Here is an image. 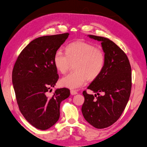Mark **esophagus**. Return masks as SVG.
I'll return each mask as SVG.
<instances>
[{
  "mask_svg": "<svg viewBox=\"0 0 147 147\" xmlns=\"http://www.w3.org/2000/svg\"><path fill=\"white\" fill-rule=\"evenodd\" d=\"M70 93H71V95H76V94H78V93H77L76 91H74V90H71V91H70Z\"/></svg>",
  "mask_w": 147,
  "mask_h": 147,
  "instance_id": "esophagus-1",
  "label": "esophagus"
}]
</instances>
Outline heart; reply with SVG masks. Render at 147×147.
I'll return each mask as SVG.
<instances>
[{"label": "heart", "instance_id": "b5f03b06", "mask_svg": "<svg viewBox=\"0 0 147 147\" xmlns=\"http://www.w3.org/2000/svg\"><path fill=\"white\" fill-rule=\"evenodd\" d=\"M105 56L103 51L86 41L78 40L69 44L66 53L61 49L56 51L53 63L56 69L62 74L67 73L74 65L75 71L60 80V84L66 88L76 90L84 86L87 78L95 79L102 72Z\"/></svg>", "mask_w": 147, "mask_h": 147}]
</instances>
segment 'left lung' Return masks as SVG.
Masks as SVG:
<instances>
[{
  "label": "left lung",
  "instance_id": "8db88e82",
  "mask_svg": "<svg viewBox=\"0 0 147 147\" xmlns=\"http://www.w3.org/2000/svg\"><path fill=\"white\" fill-rule=\"evenodd\" d=\"M88 36L101 42L105 63L100 74L87 88L96 94L82 92L85 99L81 111L92 126L104 129L119 119L127 105L131 89V69L127 55L113 41L102 36Z\"/></svg>",
  "mask_w": 147,
  "mask_h": 147
}]
</instances>
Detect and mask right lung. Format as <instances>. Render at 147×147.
<instances>
[{"instance_id": "1", "label": "right lung", "mask_w": 147, "mask_h": 147, "mask_svg": "<svg viewBox=\"0 0 147 147\" xmlns=\"http://www.w3.org/2000/svg\"><path fill=\"white\" fill-rule=\"evenodd\" d=\"M69 35L43 36L32 40L20 53L13 69L19 109L28 122L39 130H47L58 121L60 103L70 94L66 88H57L49 94L59 79L54 54Z\"/></svg>"}]
</instances>
